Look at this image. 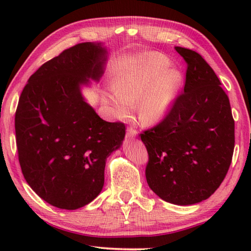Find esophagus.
I'll use <instances>...</instances> for the list:
<instances>
[{"instance_id":"esophagus-1","label":"esophagus","mask_w":251,"mask_h":251,"mask_svg":"<svg viewBox=\"0 0 251 251\" xmlns=\"http://www.w3.org/2000/svg\"><path fill=\"white\" fill-rule=\"evenodd\" d=\"M137 136V130H136L134 127H128L126 131V137L128 139H133Z\"/></svg>"}]
</instances>
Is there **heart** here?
Segmentation results:
<instances>
[{"label":"heart","mask_w":251,"mask_h":251,"mask_svg":"<svg viewBox=\"0 0 251 251\" xmlns=\"http://www.w3.org/2000/svg\"><path fill=\"white\" fill-rule=\"evenodd\" d=\"M169 64L166 56L157 53H146L126 63L114 80L115 95H109L117 115L127 117L138 106L143 122L163 120L175 104L182 84L180 71Z\"/></svg>","instance_id":"b5f03b06"}]
</instances>
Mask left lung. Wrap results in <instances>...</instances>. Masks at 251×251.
Listing matches in <instances>:
<instances>
[{"label":"left lung","instance_id":"left-lung-1","mask_svg":"<svg viewBox=\"0 0 251 251\" xmlns=\"http://www.w3.org/2000/svg\"><path fill=\"white\" fill-rule=\"evenodd\" d=\"M187 63L184 93L163 121L141 134L148 152L150 188L174 205L209 198L226 177L235 121L217 75L195 50L176 46Z\"/></svg>","mask_w":251,"mask_h":251}]
</instances>
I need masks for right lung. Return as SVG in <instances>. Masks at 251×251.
I'll return each instance as SVG.
<instances>
[{"instance_id":"right-lung-1","label":"right lung","mask_w":251,"mask_h":251,"mask_svg":"<svg viewBox=\"0 0 251 251\" xmlns=\"http://www.w3.org/2000/svg\"><path fill=\"white\" fill-rule=\"evenodd\" d=\"M106 61L100 43L76 44L44 63L20 96L15 135L23 176L61 209H77L99 196L106 159L124 141V123L101 120L80 92L90 79L99 82Z\"/></svg>"}]
</instances>
